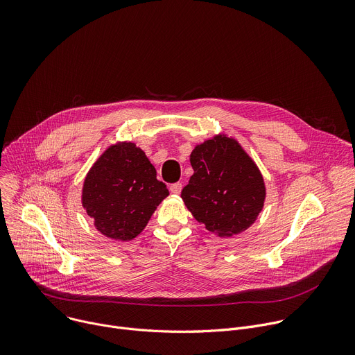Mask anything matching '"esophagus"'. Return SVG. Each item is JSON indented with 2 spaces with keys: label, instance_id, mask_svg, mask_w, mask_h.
Wrapping results in <instances>:
<instances>
[{
  "label": "esophagus",
  "instance_id": "esophagus-1",
  "mask_svg": "<svg viewBox=\"0 0 355 355\" xmlns=\"http://www.w3.org/2000/svg\"><path fill=\"white\" fill-rule=\"evenodd\" d=\"M181 189H182V184H181V182H174V184L170 185V191H171L173 193H180Z\"/></svg>",
  "mask_w": 355,
  "mask_h": 355
}]
</instances>
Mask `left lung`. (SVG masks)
<instances>
[{
  "instance_id": "obj_1",
  "label": "left lung",
  "mask_w": 355,
  "mask_h": 355,
  "mask_svg": "<svg viewBox=\"0 0 355 355\" xmlns=\"http://www.w3.org/2000/svg\"><path fill=\"white\" fill-rule=\"evenodd\" d=\"M193 174L181 198L209 232L233 236L256 220L264 205L263 177L233 139L216 136L191 153Z\"/></svg>"
}]
</instances>
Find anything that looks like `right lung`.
Listing matches in <instances>:
<instances>
[{"instance_id":"add662e5","label":"right lung","mask_w":355,"mask_h":355,"mask_svg":"<svg viewBox=\"0 0 355 355\" xmlns=\"http://www.w3.org/2000/svg\"><path fill=\"white\" fill-rule=\"evenodd\" d=\"M168 195L144 151L133 143L111 146L89 170L83 207L96 229L115 240H132Z\"/></svg>"}]
</instances>
